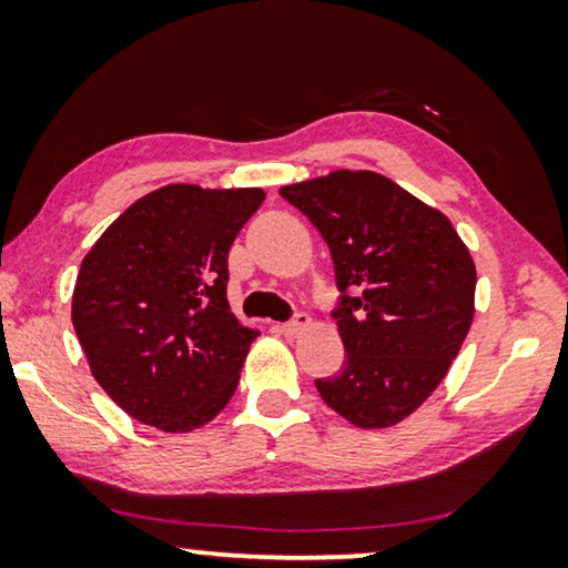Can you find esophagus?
Listing matches in <instances>:
<instances>
[{
  "label": "esophagus",
  "mask_w": 568,
  "mask_h": 568,
  "mask_svg": "<svg viewBox=\"0 0 568 568\" xmlns=\"http://www.w3.org/2000/svg\"><path fill=\"white\" fill-rule=\"evenodd\" d=\"M310 325H313V321H310V315L307 313H297V315L292 317V321H286L282 325V333H284V336H300V333L307 331Z\"/></svg>",
  "instance_id": "34e87169"
}]
</instances>
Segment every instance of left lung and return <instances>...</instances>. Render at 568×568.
<instances>
[{"label": "left lung", "instance_id": "8db88e82", "mask_svg": "<svg viewBox=\"0 0 568 568\" xmlns=\"http://www.w3.org/2000/svg\"><path fill=\"white\" fill-rule=\"evenodd\" d=\"M278 193L315 224L336 268L346 359L338 375L315 379L317 393L359 429L403 422L437 390L470 331L468 247L445 214L369 170Z\"/></svg>", "mask_w": 568, "mask_h": 568}]
</instances>
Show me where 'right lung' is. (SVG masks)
Returning <instances> with one entry per match:
<instances>
[{"label":"right lung","mask_w":568,"mask_h":568,"mask_svg":"<svg viewBox=\"0 0 568 568\" xmlns=\"http://www.w3.org/2000/svg\"><path fill=\"white\" fill-rule=\"evenodd\" d=\"M261 189L173 183L134 201L84 255L72 323L131 418L191 432L227 406L258 331L230 313L227 255Z\"/></svg>","instance_id":"1"}]
</instances>
